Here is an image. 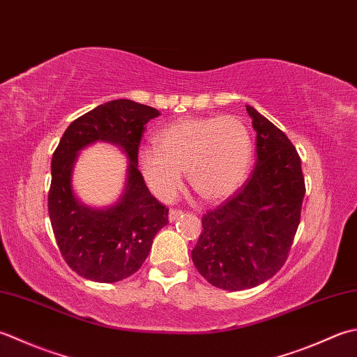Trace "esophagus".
I'll list each match as a JSON object with an SVG mask.
<instances>
[{"label": "esophagus", "instance_id": "34e87169", "mask_svg": "<svg viewBox=\"0 0 357 357\" xmlns=\"http://www.w3.org/2000/svg\"><path fill=\"white\" fill-rule=\"evenodd\" d=\"M181 214H183V213H181V211H178V209H171L169 214H168V219H169V222H176Z\"/></svg>", "mask_w": 357, "mask_h": 357}]
</instances>
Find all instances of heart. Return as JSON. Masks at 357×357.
<instances>
[{
  "label": "heart",
  "mask_w": 357,
  "mask_h": 357,
  "mask_svg": "<svg viewBox=\"0 0 357 357\" xmlns=\"http://www.w3.org/2000/svg\"><path fill=\"white\" fill-rule=\"evenodd\" d=\"M155 148L137 152V166L157 199L171 200L186 169L191 188L206 202L228 199L243 185L252 158V138L242 120L185 117L155 135Z\"/></svg>",
  "instance_id": "b5f03b06"
}]
</instances>
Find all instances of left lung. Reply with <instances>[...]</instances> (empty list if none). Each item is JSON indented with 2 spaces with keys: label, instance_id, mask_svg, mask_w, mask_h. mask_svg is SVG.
<instances>
[{
  "label": "left lung",
  "instance_id": "1",
  "mask_svg": "<svg viewBox=\"0 0 357 357\" xmlns=\"http://www.w3.org/2000/svg\"><path fill=\"white\" fill-rule=\"evenodd\" d=\"M246 112L257 132L256 168L238 192L203 215V231L191 252L203 278L227 291L254 288L280 270L305 195L293 143L252 106Z\"/></svg>",
  "mask_w": 357,
  "mask_h": 357
}]
</instances>
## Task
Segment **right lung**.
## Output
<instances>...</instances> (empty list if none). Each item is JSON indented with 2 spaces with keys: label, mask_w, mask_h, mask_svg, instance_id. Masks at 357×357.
I'll list each match as a JSON object with an SVG mask.
<instances>
[{
  "label": "right lung",
  "mask_w": 357,
  "mask_h": 357,
  "mask_svg": "<svg viewBox=\"0 0 357 357\" xmlns=\"http://www.w3.org/2000/svg\"><path fill=\"white\" fill-rule=\"evenodd\" d=\"M157 109L120 98L78 117L64 130L52 155L49 217L66 264L84 279L119 282L140 270L152 240L168 225L169 209L157 202L137 166L144 125ZM97 141L111 142L128 158L126 186L117 202L93 208L73 191V168L79 151Z\"/></svg>",
  "instance_id": "right-lung-1"
}]
</instances>
